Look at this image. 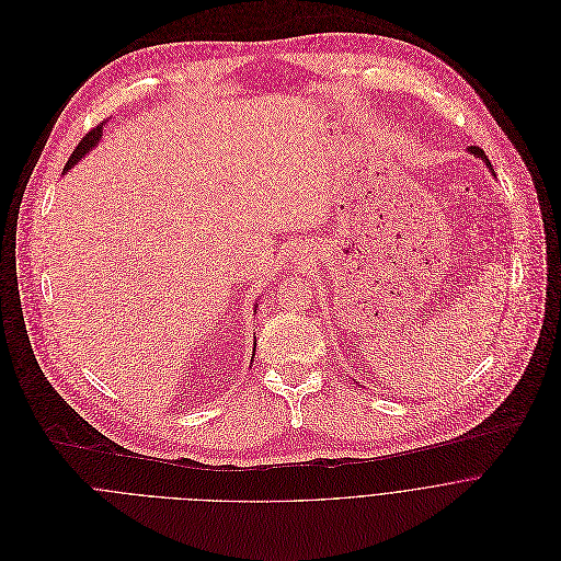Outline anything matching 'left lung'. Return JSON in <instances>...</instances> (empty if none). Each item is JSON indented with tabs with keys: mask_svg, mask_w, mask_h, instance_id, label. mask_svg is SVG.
Listing matches in <instances>:
<instances>
[{
	"mask_svg": "<svg viewBox=\"0 0 561 561\" xmlns=\"http://www.w3.org/2000/svg\"><path fill=\"white\" fill-rule=\"evenodd\" d=\"M469 152H471V154H473V157H478V159H482V161H484V163H486V165H489V168H491V161H489V159H486V154H484V150H482V148H476V146H471V148H469ZM491 172H493V168H491Z\"/></svg>",
	"mask_w": 561,
	"mask_h": 561,
	"instance_id": "1",
	"label": "left lung"
}]
</instances>
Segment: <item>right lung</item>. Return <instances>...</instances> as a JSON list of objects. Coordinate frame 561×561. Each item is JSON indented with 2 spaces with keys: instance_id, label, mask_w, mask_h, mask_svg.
Returning <instances> with one entry per match:
<instances>
[{
  "instance_id": "right-lung-1",
  "label": "right lung",
  "mask_w": 561,
  "mask_h": 561,
  "mask_svg": "<svg viewBox=\"0 0 561 561\" xmlns=\"http://www.w3.org/2000/svg\"><path fill=\"white\" fill-rule=\"evenodd\" d=\"M101 135H103V124L94 126V128H92V130H90L81 141H79V146H77V148H75V152L70 154V159H68V163L64 165V170L68 172V170H70L79 159H83V157H85V154H88V152H90V150L101 141Z\"/></svg>"
}]
</instances>
